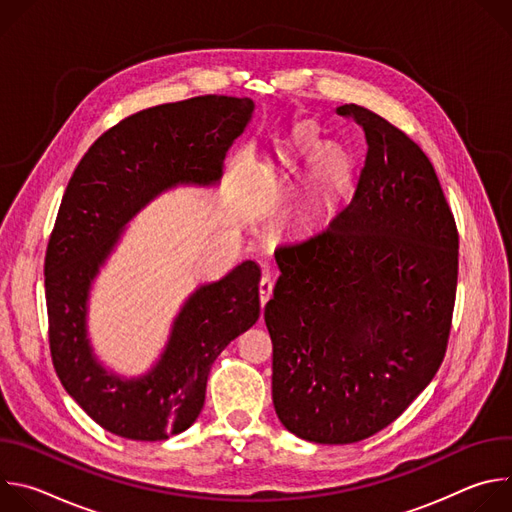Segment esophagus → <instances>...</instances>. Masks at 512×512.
I'll list each match as a JSON object with an SVG mask.
<instances>
[{"mask_svg": "<svg viewBox=\"0 0 512 512\" xmlns=\"http://www.w3.org/2000/svg\"><path fill=\"white\" fill-rule=\"evenodd\" d=\"M271 294H273L271 275H269V271H263V277H261V281H259V300H261V308L269 302Z\"/></svg>", "mask_w": 512, "mask_h": 512, "instance_id": "1", "label": "esophagus"}]
</instances>
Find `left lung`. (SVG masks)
Wrapping results in <instances>:
<instances>
[{
  "label": "left lung",
  "mask_w": 512,
  "mask_h": 512,
  "mask_svg": "<svg viewBox=\"0 0 512 512\" xmlns=\"http://www.w3.org/2000/svg\"><path fill=\"white\" fill-rule=\"evenodd\" d=\"M367 137L350 202L310 237L279 245L265 324L273 405L302 440L354 444L393 423L446 356L458 229L419 145L360 105Z\"/></svg>",
  "instance_id": "obj_1"
}]
</instances>
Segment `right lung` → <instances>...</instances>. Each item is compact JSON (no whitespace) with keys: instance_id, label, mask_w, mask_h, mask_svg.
<instances>
[{"instance_id":"obj_1","label":"right lung","mask_w":512,"mask_h":512,"mask_svg":"<svg viewBox=\"0 0 512 512\" xmlns=\"http://www.w3.org/2000/svg\"><path fill=\"white\" fill-rule=\"evenodd\" d=\"M253 101L204 95L137 111L93 145L62 196L44 259L48 342L54 371L87 415L135 442L188 429L204 405L214 358L259 318L255 261L198 287L174 322L156 367L121 379L95 360L87 340L89 287L129 218L176 184H214Z\"/></svg>"}]
</instances>
